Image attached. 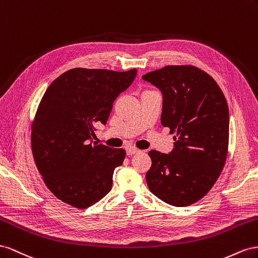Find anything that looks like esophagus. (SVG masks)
Returning a JSON list of instances; mask_svg holds the SVG:
<instances>
[{"label": "esophagus", "instance_id": "obj_1", "mask_svg": "<svg viewBox=\"0 0 258 258\" xmlns=\"http://www.w3.org/2000/svg\"><path fill=\"white\" fill-rule=\"evenodd\" d=\"M139 150L137 148H134V147H130V148L126 149V154L127 156H132V154L137 153Z\"/></svg>", "mask_w": 258, "mask_h": 258}]
</instances>
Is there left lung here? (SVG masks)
Segmentation results:
<instances>
[{"mask_svg": "<svg viewBox=\"0 0 258 258\" xmlns=\"http://www.w3.org/2000/svg\"><path fill=\"white\" fill-rule=\"evenodd\" d=\"M163 94L161 123L170 128V154L151 150L146 174L151 192L174 207H188L214 186L226 163L229 110L209 73L191 64L165 66L143 77Z\"/></svg>", "mask_w": 258, "mask_h": 258, "instance_id": "8db88e82", "label": "left lung"}]
</instances>
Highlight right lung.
<instances>
[{
	"label": "right lung",
	"instance_id": "obj_1",
	"mask_svg": "<svg viewBox=\"0 0 258 258\" xmlns=\"http://www.w3.org/2000/svg\"><path fill=\"white\" fill-rule=\"evenodd\" d=\"M136 72L70 69L44 93L31 125V149L43 181L60 201L86 209L111 190L125 150L93 144L92 138Z\"/></svg>",
	"mask_w": 258,
	"mask_h": 258
}]
</instances>
